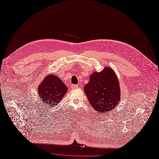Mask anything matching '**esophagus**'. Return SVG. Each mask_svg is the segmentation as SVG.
Wrapping results in <instances>:
<instances>
[{"label":"esophagus","instance_id":"esophagus-1","mask_svg":"<svg viewBox=\"0 0 159 159\" xmlns=\"http://www.w3.org/2000/svg\"><path fill=\"white\" fill-rule=\"evenodd\" d=\"M78 85H71V88L72 89H78Z\"/></svg>","mask_w":159,"mask_h":159}]
</instances>
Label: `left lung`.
<instances>
[{
  "label": "left lung",
  "mask_w": 159,
  "mask_h": 159,
  "mask_svg": "<svg viewBox=\"0 0 159 159\" xmlns=\"http://www.w3.org/2000/svg\"><path fill=\"white\" fill-rule=\"evenodd\" d=\"M84 91L92 107L98 112H107L120 100V90L116 75L110 68L94 72L84 87Z\"/></svg>",
  "instance_id": "1"
}]
</instances>
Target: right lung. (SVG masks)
<instances>
[{"mask_svg":"<svg viewBox=\"0 0 159 159\" xmlns=\"http://www.w3.org/2000/svg\"><path fill=\"white\" fill-rule=\"evenodd\" d=\"M63 81L54 75H48L43 80L38 88L41 100L48 106L58 104L67 91Z\"/></svg>","mask_w":159,"mask_h":159,"instance_id":"right-lung-1","label":"right lung"}]
</instances>
